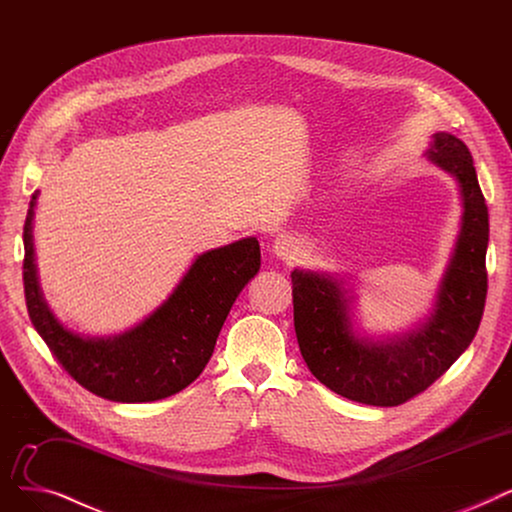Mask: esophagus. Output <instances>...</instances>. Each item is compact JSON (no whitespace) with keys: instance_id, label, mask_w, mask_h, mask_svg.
Listing matches in <instances>:
<instances>
[{"instance_id":"1","label":"esophagus","mask_w":512,"mask_h":512,"mask_svg":"<svg viewBox=\"0 0 512 512\" xmlns=\"http://www.w3.org/2000/svg\"><path fill=\"white\" fill-rule=\"evenodd\" d=\"M273 252L277 258L281 260H296V256L300 254V246H298V239L291 237L289 233H283L275 239L273 243Z\"/></svg>"}]
</instances>
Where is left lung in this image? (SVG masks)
<instances>
[{
	"label": "left lung",
	"mask_w": 512,
	"mask_h": 512,
	"mask_svg": "<svg viewBox=\"0 0 512 512\" xmlns=\"http://www.w3.org/2000/svg\"><path fill=\"white\" fill-rule=\"evenodd\" d=\"M429 160L456 177L462 227L431 319L402 339L371 342L352 333L344 289L331 277L294 271V327L310 373L331 392L371 406H400L440 379L469 348L488 294L490 221L473 156L460 139L435 133Z\"/></svg>",
	"instance_id": "1"
}]
</instances>
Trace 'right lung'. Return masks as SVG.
<instances>
[{"instance_id":"obj_1","label":"right lung","mask_w":512,"mask_h":512,"mask_svg":"<svg viewBox=\"0 0 512 512\" xmlns=\"http://www.w3.org/2000/svg\"><path fill=\"white\" fill-rule=\"evenodd\" d=\"M33 193L22 241L24 300L31 323L64 371L91 394L112 402H154L196 381L239 291L260 269L256 237L196 258L168 300L135 329L114 337H81L47 308L33 262Z\"/></svg>"}]
</instances>
